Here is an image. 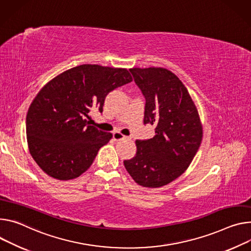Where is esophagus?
<instances>
[{
    "label": "esophagus",
    "instance_id": "34e87169",
    "mask_svg": "<svg viewBox=\"0 0 251 251\" xmlns=\"http://www.w3.org/2000/svg\"><path fill=\"white\" fill-rule=\"evenodd\" d=\"M113 138H114V140L119 141V140H124V139H127L128 137H127V136H125V135L121 134L120 132H115V133L113 134Z\"/></svg>",
    "mask_w": 251,
    "mask_h": 251
}]
</instances>
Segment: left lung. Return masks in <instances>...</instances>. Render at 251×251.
Listing matches in <instances>:
<instances>
[{
    "label": "left lung",
    "instance_id": "obj_1",
    "mask_svg": "<svg viewBox=\"0 0 251 251\" xmlns=\"http://www.w3.org/2000/svg\"><path fill=\"white\" fill-rule=\"evenodd\" d=\"M145 97L144 124L155 136L136 140L137 152L124 166L136 183L148 188L167 185L191 164L202 141V124L186 87L165 68L129 69Z\"/></svg>",
    "mask_w": 251,
    "mask_h": 251
}]
</instances>
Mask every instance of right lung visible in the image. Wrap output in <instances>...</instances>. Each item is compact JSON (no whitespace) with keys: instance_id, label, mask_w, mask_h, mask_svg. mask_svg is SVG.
<instances>
[{"instance_id":"obj_1","label":"right lung","mask_w":251,"mask_h":251,"mask_svg":"<svg viewBox=\"0 0 251 251\" xmlns=\"http://www.w3.org/2000/svg\"><path fill=\"white\" fill-rule=\"evenodd\" d=\"M132 81L124 68L84 64L45 85L31 103L26 133L30 154L39 167L58 180L79 177L112 134L91 126L92 110L103 111L112 90Z\"/></svg>"}]
</instances>
